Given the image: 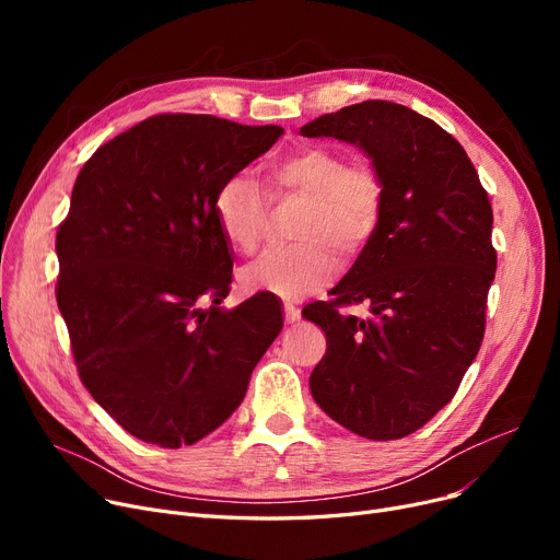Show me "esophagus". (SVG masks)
I'll return each mask as SVG.
<instances>
[{
    "instance_id": "1",
    "label": "esophagus",
    "mask_w": 560,
    "mask_h": 560,
    "mask_svg": "<svg viewBox=\"0 0 560 560\" xmlns=\"http://www.w3.org/2000/svg\"><path fill=\"white\" fill-rule=\"evenodd\" d=\"M283 317H285L288 325H292V322H298V319H300V308H298L295 304L285 302V304H283Z\"/></svg>"
}]
</instances>
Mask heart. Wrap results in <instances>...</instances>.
<instances>
[{"mask_svg":"<svg viewBox=\"0 0 560 560\" xmlns=\"http://www.w3.org/2000/svg\"><path fill=\"white\" fill-rule=\"evenodd\" d=\"M268 192L275 199L302 197L295 241L272 249L243 270L249 292H272L300 300L325 288L340 258L359 256L384 220L386 188L370 161H347L327 144H306L268 167ZM213 215L224 243L238 254H254L262 238L268 197L247 172L231 174L218 188Z\"/></svg>","mask_w":560,"mask_h":560,"instance_id":"obj_1","label":"heart"}]
</instances>
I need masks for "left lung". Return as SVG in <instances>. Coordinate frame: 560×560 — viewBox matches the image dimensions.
<instances>
[{"mask_svg": "<svg viewBox=\"0 0 560 560\" xmlns=\"http://www.w3.org/2000/svg\"><path fill=\"white\" fill-rule=\"evenodd\" d=\"M302 136L359 144L386 188L384 220L334 300L302 311L327 334L311 395L357 435L397 440L452 401L479 354L497 270L492 206L460 142L408 106L351 104ZM347 303L373 317L342 316Z\"/></svg>", "mask_w": 560, "mask_h": 560, "instance_id": "obj_1", "label": "left lung"}]
</instances>
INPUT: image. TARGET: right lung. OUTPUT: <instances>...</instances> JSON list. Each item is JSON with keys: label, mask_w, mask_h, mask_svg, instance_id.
Wrapping results in <instances>:
<instances>
[{"label": "right lung", "mask_w": 560, "mask_h": 560, "mask_svg": "<svg viewBox=\"0 0 560 560\" xmlns=\"http://www.w3.org/2000/svg\"><path fill=\"white\" fill-rule=\"evenodd\" d=\"M281 133L163 113L77 176L56 233V302L83 386L144 443L176 450L215 431L283 327L272 295L220 308L233 260L213 215L218 188Z\"/></svg>", "instance_id": "1"}]
</instances>
